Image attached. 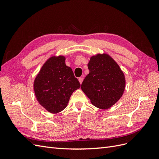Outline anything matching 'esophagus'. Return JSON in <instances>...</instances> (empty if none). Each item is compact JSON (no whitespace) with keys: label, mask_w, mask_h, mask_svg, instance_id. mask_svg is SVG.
I'll return each instance as SVG.
<instances>
[{"label":"esophagus","mask_w":159,"mask_h":159,"mask_svg":"<svg viewBox=\"0 0 159 159\" xmlns=\"http://www.w3.org/2000/svg\"><path fill=\"white\" fill-rule=\"evenodd\" d=\"M78 80H79V81H80V84H82V81H83V78H78Z\"/></svg>","instance_id":"34e87169"}]
</instances>
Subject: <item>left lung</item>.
I'll use <instances>...</instances> for the list:
<instances>
[{"label":"left lung","instance_id":"1","mask_svg":"<svg viewBox=\"0 0 159 159\" xmlns=\"http://www.w3.org/2000/svg\"><path fill=\"white\" fill-rule=\"evenodd\" d=\"M89 73L81 89L95 107L107 109L116 103L125 89V77L118 64L106 53L91 56Z\"/></svg>","mask_w":159,"mask_h":159}]
</instances>
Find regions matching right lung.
I'll return each instance as SVG.
<instances>
[{
    "mask_svg": "<svg viewBox=\"0 0 159 159\" xmlns=\"http://www.w3.org/2000/svg\"><path fill=\"white\" fill-rule=\"evenodd\" d=\"M80 84L70 67L66 65L64 56H52L43 64L34 81L36 99L51 113L63 111Z\"/></svg>",
    "mask_w": 159,
    "mask_h": 159,
    "instance_id": "right-lung-1",
    "label": "right lung"
}]
</instances>
